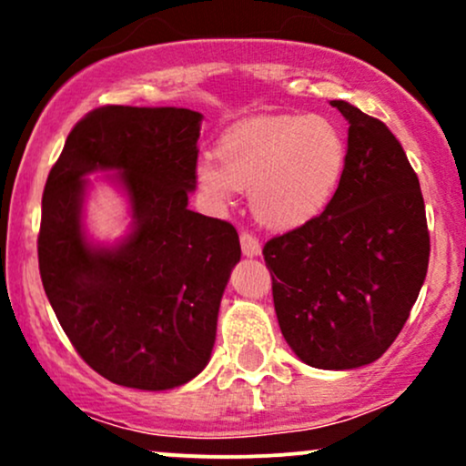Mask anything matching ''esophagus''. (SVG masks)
<instances>
[{
	"mask_svg": "<svg viewBox=\"0 0 466 466\" xmlns=\"http://www.w3.org/2000/svg\"><path fill=\"white\" fill-rule=\"evenodd\" d=\"M240 249H243V256H248V258H254V256H260V248L258 238L254 237V234L249 232H240Z\"/></svg>",
	"mask_w": 466,
	"mask_h": 466,
	"instance_id": "1",
	"label": "esophagus"
}]
</instances>
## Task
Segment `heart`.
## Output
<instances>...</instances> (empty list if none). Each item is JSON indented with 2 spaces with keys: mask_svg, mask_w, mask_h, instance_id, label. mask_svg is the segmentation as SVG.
I'll use <instances>...</instances> for the list:
<instances>
[{
  "mask_svg": "<svg viewBox=\"0 0 466 466\" xmlns=\"http://www.w3.org/2000/svg\"><path fill=\"white\" fill-rule=\"evenodd\" d=\"M218 162H197V186L215 210L232 206L234 190H249L254 217L267 228H300L333 201L346 173L344 133L324 116L251 120L218 142Z\"/></svg>",
  "mask_w": 466,
  "mask_h": 466,
  "instance_id": "b5f03b06",
  "label": "heart"
}]
</instances>
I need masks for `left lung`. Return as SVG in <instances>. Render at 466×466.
<instances>
[{
    "mask_svg": "<svg viewBox=\"0 0 466 466\" xmlns=\"http://www.w3.org/2000/svg\"><path fill=\"white\" fill-rule=\"evenodd\" d=\"M346 173L319 217L265 245L274 307L298 360L322 370L377 361L408 322L430 263L420 184L392 131L355 105Z\"/></svg>",
    "mask_w": 466,
    "mask_h": 466,
    "instance_id": "obj_1",
    "label": "left lung"
}]
</instances>
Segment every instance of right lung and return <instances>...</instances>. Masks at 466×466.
<instances>
[{
    "label": "right lung",
    "mask_w": 466,
    "mask_h": 466,
    "mask_svg": "<svg viewBox=\"0 0 466 466\" xmlns=\"http://www.w3.org/2000/svg\"><path fill=\"white\" fill-rule=\"evenodd\" d=\"M203 116L177 106H103L74 127L47 175L39 271L63 330L96 372L173 390L210 361L229 274V223L188 208ZM94 172L126 197L130 228L98 241L84 223Z\"/></svg>",
    "instance_id": "1"
}]
</instances>
